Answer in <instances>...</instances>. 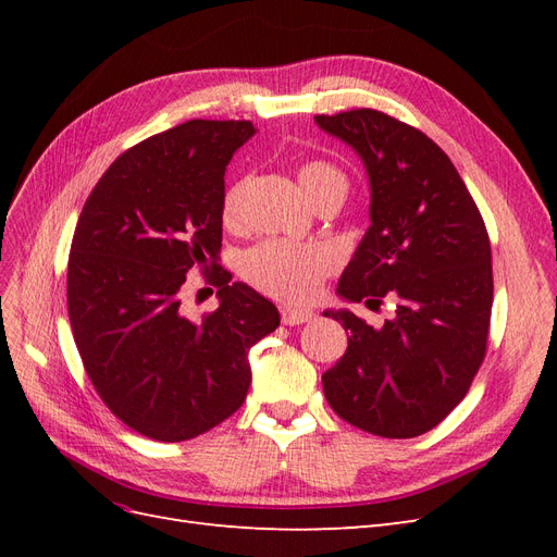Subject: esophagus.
I'll use <instances>...</instances> for the list:
<instances>
[{"label":"esophagus","instance_id":"obj_1","mask_svg":"<svg viewBox=\"0 0 557 557\" xmlns=\"http://www.w3.org/2000/svg\"><path fill=\"white\" fill-rule=\"evenodd\" d=\"M281 320L285 325H301L313 320V313L307 309H293V307H283L281 309Z\"/></svg>","mask_w":557,"mask_h":557}]
</instances>
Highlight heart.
<instances>
[{
  "instance_id": "obj_1",
  "label": "heart",
  "mask_w": 557,
  "mask_h": 557,
  "mask_svg": "<svg viewBox=\"0 0 557 557\" xmlns=\"http://www.w3.org/2000/svg\"><path fill=\"white\" fill-rule=\"evenodd\" d=\"M299 185L311 201L320 195L339 190L346 195L348 178L339 166L327 160H309L299 166ZM244 195V183L232 185L223 201L225 223H234L239 215V205ZM332 269V256L323 246L293 244L283 239H269L250 248L242 258V274L248 283L262 293L285 299L305 301L309 299L318 283L323 281Z\"/></svg>"
}]
</instances>
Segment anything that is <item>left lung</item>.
Listing matches in <instances>:
<instances>
[{
	"label": "left lung",
	"instance_id": "obj_1",
	"mask_svg": "<svg viewBox=\"0 0 557 557\" xmlns=\"http://www.w3.org/2000/svg\"><path fill=\"white\" fill-rule=\"evenodd\" d=\"M313 121L356 150L369 178L372 225L336 293L367 309L395 301V318L381 327L348 309L323 311L348 330V348L323 374V391L346 423L411 440L458 407L483 362L491 239L458 170L423 132L374 109Z\"/></svg>",
	"mask_w": 557,
	"mask_h": 557
}]
</instances>
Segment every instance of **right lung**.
Listing matches in <instances>:
<instances>
[{
    "label": "right lung",
    "mask_w": 557,
    "mask_h": 557,
    "mask_svg": "<svg viewBox=\"0 0 557 557\" xmlns=\"http://www.w3.org/2000/svg\"><path fill=\"white\" fill-rule=\"evenodd\" d=\"M256 134L248 121H188L125 150L76 223L66 307L83 367L107 407L156 442H185L237 411L248 350L278 309L215 269L218 309L193 320L181 288L215 267L225 170Z\"/></svg>",
    "instance_id": "add662e5"
}]
</instances>
